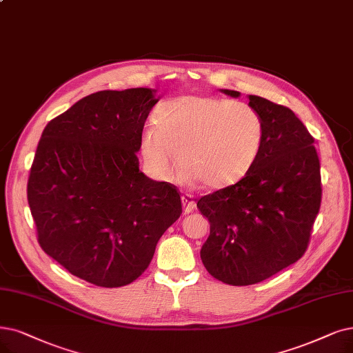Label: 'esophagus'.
<instances>
[{
	"label": "esophagus",
	"mask_w": 353,
	"mask_h": 353,
	"mask_svg": "<svg viewBox=\"0 0 353 353\" xmlns=\"http://www.w3.org/2000/svg\"><path fill=\"white\" fill-rule=\"evenodd\" d=\"M181 200H182V205H184V214H190L191 211H194L195 201H194V196L191 194H184Z\"/></svg>",
	"instance_id": "1"
}]
</instances>
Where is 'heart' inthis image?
<instances>
[{
    "label": "heart",
    "mask_w": 353,
    "mask_h": 353,
    "mask_svg": "<svg viewBox=\"0 0 353 353\" xmlns=\"http://www.w3.org/2000/svg\"><path fill=\"white\" fill-rule=\"evenodd\" d=\"M265 124L259 111L230 100L182 95L158 111L140 133V153L159 178L174 174L175 154L188 176L220 190L236 184L256 162Z\"/></svg>",
    "instance_id": "b5f03b06"
}]
</instances>
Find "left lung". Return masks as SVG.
Listing matches in <instances>:
<instances>
[{
    "mask_svg": "<svg viewBox=\"0 0 353 353\" xmlns=\"http://www.w3.org/2000/svg\"><path fill=\"white\" fill-rule=\"evenodd\" d=\"M249 105L265 124L256 162L234 185L196 203L210 221L203 263L229 285L258 284L297 262L308 248L321 203L319 154L303 121L288 107L258 95H249Z\"/></svg>",
    "mask_w": 353,
    "mask_h": 353,
    "instance_id": "8db88e82",
    "label": "left lung"
}]
</instances>
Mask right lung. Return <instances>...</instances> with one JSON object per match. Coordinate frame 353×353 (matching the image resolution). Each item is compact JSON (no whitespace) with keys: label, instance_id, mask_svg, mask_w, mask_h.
Here are the masks:
<instances>
[{"label":"right lung","instance_id":"right-lung-1","mask_svg":"<svg viewBox=\"0 0 353 353\" xmlns=\"http://www.w3.org/2000/svg\"><path fill=\"white\" fill-rule=\"evenodd\" d=\"M149 88L98 91L48 123L27 182L37 241L98 287L133 283L182 214L169 182L139 171L140 133L158 103Z\"/></svg>","mask_w":353,"mask_h":353}]
</instances>
